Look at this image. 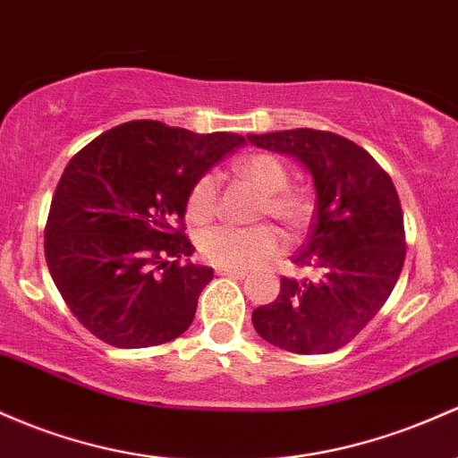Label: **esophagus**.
I'll return each mask as SVG.
<instances>
[{
  "label": "esophagus",
  "instance_id": "esophagus-1",
  "mask_svg": "<svg viewBox=\"0 0 458 458\" xmlns=\"http://www.w3.org/2000/svg\"><path fill=\"white\" fill-rule=\"evenodd\" d=\"M215 274H217V276H230V278H239V280L245 278V271H239V269L217 267V269H215Z\"/></svg>",
  "mask_w": 458,
  "mask_h": 458
}]
</instances>
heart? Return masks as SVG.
I'll list each match as a JSON object with an SVG mask.
<instances>
[{"label": "heart", "mask_w": 458, "mask_h": 458, "mask_svg": "<svg viewBox=\"0 0 458 458\" xmlns=\"http://www.w3.org/2000/svg\"><path fill=\"white\" fill-rule=\"evenodd\" d=\"M234 169L243 178H248L260 193H265L260 213L283 221L289 230L302 228L309 217V204L302 195L286 191L289 174L276 156H243L234 163ZM187 213L198 224L213 219V215L217 213V178L213 174H204L193 184L187 199ZM198 248L206 263L215 265V267L243 271L278 254L283 250V234L267 224L254 225V228L215 225L199 234Z\"/></svg>", "instance_id": "1"}]
</instances>
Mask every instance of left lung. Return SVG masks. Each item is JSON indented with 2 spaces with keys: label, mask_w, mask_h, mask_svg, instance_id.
<instances>
[{
  "label": "left lung",
  "mask_w": 458,
  "mask_h": 458,
  "mask_svg": "<svg viewBox=\"0 0 458 458\" xmlns=\"http://www.w3.org/2000/svg\"><path fill=\"white\" fill-rule=\"evenodd\" d=\"M256 148L298 160L315 187V217L293 256L315 280H280L252 313L256 333L295 354H328L354 339L394 291L404 265V219L386 172L354 140L324 130L248 134Z\"/></svg>",
  "instance_id": "obj_1"
}]
</instances>
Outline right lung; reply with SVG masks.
I'll use <instances>...</instances> for the list:
<instances>
[{"label":"right lung","instance_id":"obj_1","mask_svg":"<svg viewBox=\"0 0 458 458\" xmlns=\"http://www.w3.org/2000/svg\"><path fill=\"white\" fill-rule=\"evenodd\" d=\"M241 134L128 122L69 160L49 206L45 259L72 313L114 348L167 344L189 328L213 269L182 233L193 184Z\"/></svg>","mask_w":458,"mask_h":458}]
</instances>
